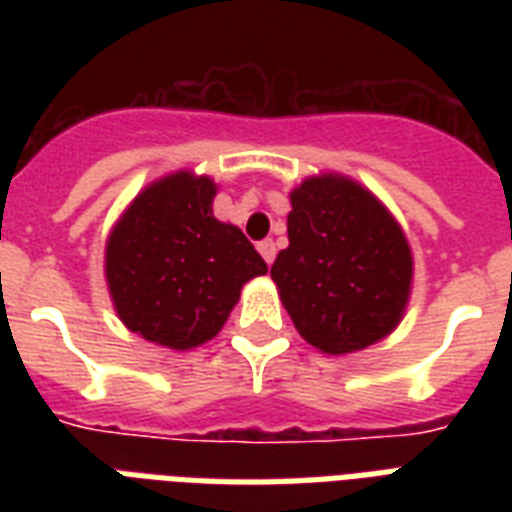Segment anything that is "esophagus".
Masks as SVG:
<instances>
[{"label": "esophagus", "instance_id": "obj_1", "mask_svg": "<svg viewBox=\"0 0 512 512\" xmlns=\"http://www.w3.org/2000/svg\"><path fill=\"white\" fill-rule=\"evenodd\" d=\"M257 249H260V255H263L265 263L271 265L273 257H276V244H273L271 239H265V241H260V244H257Z\"/></svg>", "mask_w": 512, "mask_h": 512}]
</instances>
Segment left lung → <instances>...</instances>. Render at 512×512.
I'll return each mask as SVG.
<instances>
[{"instance_id":"8db88e82","label":"left lung","mask_w":512,"mask_h":512,"mask_svg":"<svg viewBox=\"0 0 512 512\" xmlns=\"http://www.w3.org/2000/svg\"><path fill=\"white\" fill-rule=\"evenodd\" d=\"M287 236L271 268L279 297L308 345L345 356L388 337L412 295L404 228L369 188L340 172L289 191Z\"/></svg>"}]
</instances>
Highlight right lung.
Segmentation results:
<instances>
[{
    "mask_svg": "<svg viewBox=\"0 0 512 512\" xmlns=\"http://www.w3.org/2000/svg\"><path fill=\"white\" fill-rule=\"evenodd\" d=\"M217 183L177 170L127 204L106 241V284L130 332L191 350L223 329L241 287L268 265L247 236L212 215Z\"/></svg>",
    "mask_w": 512,
    "mask_h": 512,
    "instance_id": "add662e5",
    "label": "right lung"
}]
</instances>
